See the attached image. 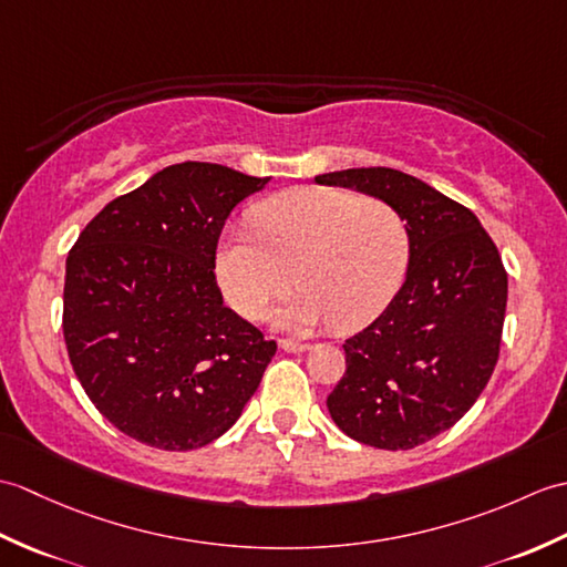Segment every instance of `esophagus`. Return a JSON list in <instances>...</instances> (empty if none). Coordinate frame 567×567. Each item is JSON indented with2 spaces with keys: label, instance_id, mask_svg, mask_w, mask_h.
Instances as JSON below:
<instances>
[{
  "label": "esophagus",
  "instance_id": "1",
  "mask_svg": "<svg viewBox=\"0 0 567 567\" xmlns=\"http://www.w3.org/2000/svg\"><path fill=\"white\" fill-rule=\"evenodd\" d=\"M280 348L285 353H305V351H309V346L307 343H299V341H280Z\"/></svg>",
  "mask_w": 567,
  "mask_h": 567
}]
</instances>
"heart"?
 <instances>
[{
  "label": "heart",
  "mask_w": 567,
  "mask_h": 567,
  "mask_svg": "<svg viewBox=\"0 0 567 567\" xmlns=\"http://www.w3.org/2000/svg\"><path fill=\"white\" fill-rule=\"evenodd\" d=\"M252 228L226 231L216 252V280L246 319L262 317L295 280L302 290L272 315L277 329L307 333L333 323L353 333L370 327L404 282L409 231L388 202L297 187L260 202Z\"/></svg>",
  "instance_id": "heart-1"
}]
</instances>
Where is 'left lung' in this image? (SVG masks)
<instances>
[{
	"instance_id": "left-lung-1",
	"label": "left lung",
	"mask_w": 567,
	"mask_h": 567,
	"mask_svg": "<svg viewBox=\"0 0 567 567\" xmlns=\"http://www.w3.org/2000/svg\"><path fill=\"white\" fill-rule=\"evenodd\" d=\"M388 202L409 231L404 285L343 343L346 375L327 406L346 436L388 451L436 439L483 394L499 358L507 272L463 204L392 167L315 177Z\"/></svg>"
}]
</instances>
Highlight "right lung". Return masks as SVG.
I'll return each instance as SVG.
<instances>
[{"instance_id":"right-lung-1","label":"right lung","mask_w":567,"mask_h":567,"mask_svg":"<svg viewBox=\"0 0 567 567\" xmlns=\"http://www.w3.org/2000/svg\"><path fill=\"white\" fill-rule=\"evenodd\" d=\"M270 177L177 163L112 199L65 262L63 333L100 414L153 449L192 451L244 414L277 346L224 305L216 244Z\"/></svg>"}]
</instances>
